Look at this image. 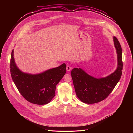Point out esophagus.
<instances>
[{
	"label": "esophagus",
	"mask_w": 133,
	"mask_h": 133,
	"mask_svg": "<svg viewBox=\"0 0 133 133\" xmlns=\"http://www.w3.org/2000/svg\"><path fill=\"white\" fill-rule=\"evenodd\" d=\"M71 67L70 66L67 65V66H66V70H67L68 71H69L71 70Z\"/></svg>",
	"instance_id": "34e87169"
}]
</instances>
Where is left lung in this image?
<instances>
[{
	"label": "left lung",
	"instance_id": "left-lung-1",
	"mask_svg": "<svg viewBox=\"0 0 133 133\" xmlns=\"http://www.w3.org/2000/svg\"><path fill=\"white\" fill-rule=\"evenodd\" d=\"M114 42L117 53L118 65L116 70L103 78H95L81 68H75L71 71V78L77 97L86 104H94L106 98L119 82L122 74V50L116 37Z\"/></svg>",
	"mask_w": 133,
	"mask_h": 133
}]
</instances>
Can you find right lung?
Returning <instances> with one entry per match:
<instances>
[{
    "instance_id": "obj_1",
    "label": "right lung",
    "mask_w": 133,
    "mask_h": 133,
    "mask_svg": "<svg viewBox=\"0 0 133 133\" xmlns=\"http://www.w3.org/2000/svg\"><path fill=\"white\" fill-rule=\"evenodd\" d=\"M10 68L12 79L18 91L26 100L37 105H45L51 101L55 95L56 85L66 73L65 64L39 74L23 72L15 64L13 50Z\"/></svg>"
}]
</instances>
